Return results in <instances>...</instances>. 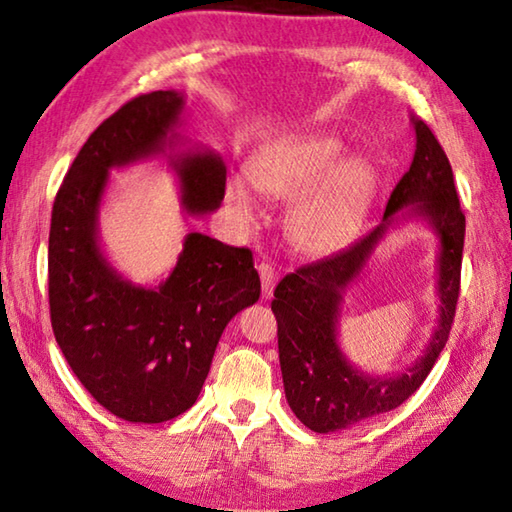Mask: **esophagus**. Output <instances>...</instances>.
Wrapping results in <instances>:
<instances>
[{"label": "esophagus", "mask_w": 512, "mask_h": 512, "mask_svg": "<svg viewBox=\"0 0 512 512\" xmlns=\"http://www.w3.org/2000/svg\"><path fill=\"white\" fill-rule=\"evenodd\" d=\"M258 274H261V285H263V299H272L274 285H276V272L270 263H258Z\"/></svg>", "instance_id": "1"}]
</instances>
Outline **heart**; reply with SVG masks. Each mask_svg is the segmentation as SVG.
<instances>
[{
  "instance_id": "1",
  "label": "heart",
  "mask_w": 512,
  "mask_h": 512,
  "mask_svg": "<svg viewBox=\"0 0 512 512\" xmlns=\"http://www.w3.org/2000/svg\"><path fill=\"white\" fill-rule=\"evenodd\" d=\"M342 141L324 134L274 143L251 159L249 182L272 200L292 202L288 238L306 256H330L360 233L375 193V170L360 157L342 159ZM224 202L242 222L258 218L245 182L229 179Z\"/></svg>"
}]
</instances>
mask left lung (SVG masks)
Listing matches in <instances>:
<instances>
[{
  "label": "left lung",
  "mask_w": 512,
  "mask_h": 512,
  "mask_svg": "<svg viewBox=\"0 0 512 512\" xmlns=\"http://www.w3.org/2000/svg\"><path fill=\"white\" fill-rule=\"evenodd\" d=\"M414 161L393 188L380 227L339 254L299 267L276 285L272 312L279 324V360L288 405L317 434L355 427L400 407L434 369L450 337L461 290L465 215L450 159L425 121L411 116ZM433 224L439 241V326L414 367L398 376H366L345 360L336 342L343 292L399 215Z\"/></svg>",
  "instance_id": "8db88e82"
}]
</instances>
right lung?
<instances>
[{
    "label": "right lung",
    "instance_id": "add662e5",
    "mask_svg": "<svg viewBox=\"0 0 512 512\" xmlns=\"http://www.w3.org/2000/svg\"><path fill=\"white\" fill-rule=\"evenodd\" d=\"M184 94H141L89 134L56 195L49 231L51 326L71 371L110 414L164 423L195 405L222 330L261 297L247 247L188 233L166 281L141 288L114 270L98 242L112 168L179 146ZM184 211L220 206L227 166L211 150L175 152Z\"/></svg>",
    "mask_w": 512,
    "mask_h": 512
}]
</instances>
